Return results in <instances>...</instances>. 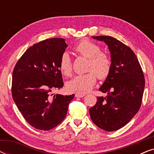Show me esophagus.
<instances>
[{
  "instance_id": "obj_1",
  "label": "esophagus",
  "mask_w": 154,
  "mask_h": 154,
  "mask_svg": "<svg viewBox=\"0 0 154 154\" xmlns=\"http://www.w3.org/2000/svg\"><path fill=\"white\" fill-rule=\"evenodd\" d=\"M85 94H81V93H76L75 94V97H79V98H81V97H85Z\"/></svg>"
}]
</instances>
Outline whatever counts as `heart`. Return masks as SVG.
<instances>
[{
	"label": "heart",
	"mask_w": 154,
	"mask_h": 154,
	"mask_svg": "<svg viewBox=\"0 0 154 154\" xmlns=\"http://www.w3.org/2000/svg\"><path fill=\"white\" fill-rule=\"evenodd\" d=\"M74 50L80 55L89 59L87 68L89 72L75 75L67 82L66 88L69 91L84 94L92 90L95 85L97 78L101 81L108 78L111 73L112 62L108 54L101 51L100 45L90 40H82L76 44ZM59 68L63 75L66 76L71 75L73 62L67 52L61 54Z\"/></svg>",
	"instance_id": "b5f03b06"
}]
</instances>
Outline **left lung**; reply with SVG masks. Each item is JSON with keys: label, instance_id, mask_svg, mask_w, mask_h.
<instances>
[{"label": "left lung", "instance_id": "8db88e82", "mask_svg": "<svg viewBox=\"0 0 154 154\" xmlns=\"http://www.w3.org/2000/svg\"><path fill=\"white\" fill-rule=\"evenodd\" d=\"M109 46L112 62L111 73L100 90L107 95L98 97L90 109L92 121L101 129L115 131L129 123L142 104L145 79L136 54L130 48L109 35L92 36Z\"/></svg>", "mask_w": 154, "mask_h": 154}]
</instances>
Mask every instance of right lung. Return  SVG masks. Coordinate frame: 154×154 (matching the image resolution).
I'll use <instances>...</instances> for the list:
<instances>
[{
  "label": "right lung",
  "mask_w": 154,
  "mask_h": 154,
  "mask_svg": "<svg viewBox=\"0 0 154 154\" xmlns=\"http://www.w3.org/2000/svg\"><path fill=\"white\" fill-rule=\"evenodd\" d=\"M67 47L64 38L44 40L29 48L12 71V95L19 111L29 125L50 130L66 116L74 94L52 92L63 87L59 68L60 56Z\"/></svg>",
  "instance_id": "1"
}]
</instances>
